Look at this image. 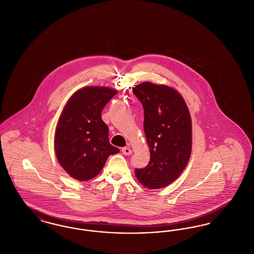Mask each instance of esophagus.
<instances>
[{
  "label": "esophagus",
  "mask_w": 254,
  "mask_h": 254,
  "mask_svg": "<svg viewBox=\"0 0 254 254\" xmlns=\"http://www.w3.org/2000/svg\"><path fill=\"white\" fill-rule=\"evenodd\" d=\"M122 152H123L125 155H130V154L132 153V150H131L129 147L126 146V147H123V148H122Z\"/></svg>",
  "instance_id": "obj_1"
}]
</instances>
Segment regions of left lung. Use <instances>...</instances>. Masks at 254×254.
Segmentation results:
<instances>
[{"label":"left lung","mask_w":254,"mask_h":254,"mask_svg":"<svg viewBox=\"0 0 254 254\" xmlns=\"http://www.w3.org/2000/svg\"><path fill=\"white\" fill-rule=\"evenodd\" d=\"M144 108V130L150 151L135 175L145 188L158 190L175 181L191 153V117L181 94L169 85L144 82L132 88Z\"/></svg>","instance_id":"1"}]
</instances>
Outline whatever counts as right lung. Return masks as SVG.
I'll use <instances>...</instances> for the list:
<instances>
[{
    "instance_id": "add662e5",
    "label": "right lung",
    "mask_w": 254,
    "mask_h": 254,
    "mask_svg": "<svg viewBox=\"0 0 254 254\" xmlns=\"http://www.w3.org/2000/svg\"><path fill=\"white\" fill-rule=\"evenodd\" d=\"M117 93L107 86H85L68 99L55 130V153L61 167L78 181L94 178L109 155L120 150L109 144L101 114Z\"/></svg>"
}]
</instances>
